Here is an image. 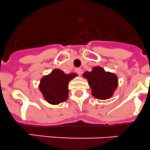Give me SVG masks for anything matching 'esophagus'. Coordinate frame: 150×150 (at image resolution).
Wrapping results in <instances>:
<instances>
[{
  "mask_svg": "<svg viewBox=\"0 0 150 150\" xmlns=\"http://www.w3.org/2000/svg\"><path fill=\"white\" fill-rule=\"evenodd\" d=\"M75 71H76V73H77L78 75H81V73H82V69H81V68H78V69H75Z\"/></svg>",
  "mask_w": 150,
  "mask_h": 150,
  "instance_id": "esophagus-1",
  "label": "esophagus"
}]
</instances>
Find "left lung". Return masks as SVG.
I'll use <instances>...</instances> for the list:
<instances>
[{"label": "left lung", "instance_id": "1", "mask_svg": "<svg viewBox=\"0 0 150 150\" xmlns=\"http://www.w3.org/2000/svg\"><path fill=\"white\" fill-rule=\"evenodd\" d=\"M83 77L88 81L93 96L100 100L110 98L118 85L117 77L100 67H94L91 71H85Z\"/></svg>", "mask_w": 150, "mask_h": 150}]
</instances>
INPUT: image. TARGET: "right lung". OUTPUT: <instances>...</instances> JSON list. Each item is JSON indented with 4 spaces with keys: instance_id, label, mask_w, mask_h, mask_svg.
Returning a JSON list of instances; mask_svg holds the SVG:
<instances>
[{
    "instance_id": "add662e5",
    "label": "right lung",
    "mask_w": 150,
    "mask_h": 150,
    "mask_svg": "<svg viewBox=\"0 0 150 150\" xmlns=\"http://www.w3.org/2000/svg\"><path fill=\"white\" fill-rule=\"evenodd\" d=\"M77 74H65L60 69H54L50 75L44 76L40 81V90L46 101L59 104L67 100L69 82Z\"/></svg>"
}]
</instances>
